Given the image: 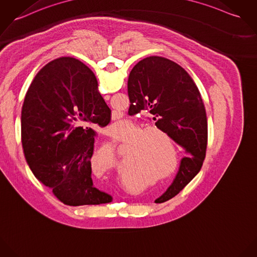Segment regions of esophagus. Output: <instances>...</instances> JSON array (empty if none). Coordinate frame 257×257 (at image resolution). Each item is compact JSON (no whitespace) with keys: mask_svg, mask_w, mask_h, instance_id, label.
<instances>
[{"mask_svg":"<svg viewBox=\"0 0 257 257\" xmlns=\"http://www.w3.org/2000/svg\"><path fill=\"white\" fill-rule=\"evenodd\" d=\"M112 143L114 145H118V144H122L124 143V141L122 139L117 138V137H112Z\"/></svg>","mask_w":257,"mask_h":257,"instance_id":"1","label":"esophagus"}]
</instances>
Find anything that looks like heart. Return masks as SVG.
<instances>
[{"mask_svg": "<svg viewBox=\"0 0 257 257\" xmlns=\"http://www.w3.org/2000/svg\"><path fill=\"white\" fill-rule=\"evenodd\" d=\"M139 125L133 119L122 118L112 122L109 130L119 138H126L138 130Z\"/></svg>", "mask_w": 257, "mask_h": 257, "instance_id": "heart-1", "label": "heart"}]
</instances>
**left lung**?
Returning a JSON list of instances; mask_svg holds the SVG:
<instances>
[{"mask_svg": "<svg viewBox=\"0 0 257 257\" xmlns=\"http://www.w3.org/2000/svg\"><path fill=\"white\" fill-rule=\"evenodd\" d=\"M129 78L130 99L139 109L161 117L156 125L165 140L151 151L134 154L129 177L139 194L161 203L178 195L201 168L207 145L205 107L194 80L173 60L158 56L142 59ZM169 141L182 155L177 173L170 178L166 155Z\"/></svg>", "mask_w": 257, "mask_h": 257, "instance_id": "8db88e82", "label": "left lung"}]
</instances>
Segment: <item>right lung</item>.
<instances>
[{
	"label": "right lung",
	"instance_id": "right-lung-1",
	"mask_svg": "<svg viewBox=\"0 0 257 257\" xmlns=\"http://www.w3.org/2000/svg\"><path fill=\"white\" fill-rule=\"evenodd\" d=\"M81 60L54 59L33 80L21 112L24 157L34 176L60 201L83 205L93 194L94 154L100 138L91 128L109 123L98 106L97 79Z\"/></svg>",
	"mask_w": 257,
	"mask_h": 257
}]
</instances>
